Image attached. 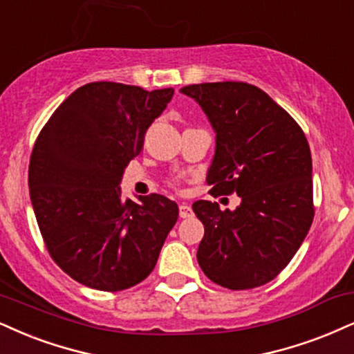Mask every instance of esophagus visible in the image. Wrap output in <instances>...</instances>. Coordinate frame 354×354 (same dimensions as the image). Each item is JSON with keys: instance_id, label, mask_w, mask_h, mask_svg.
<instances>
[{"instance_id": "obj_1", "label": "esophagus", "mask_w": 354, "mask_h": 354, "mask_svg": "<svg viewBox=\"0 0 354 354\" xmlns=\"http://www.w3.org/2000/svg\"><path fill=\"white\" fill-rule=\"evenodd\" d=\"M178 215H180V218L192 216V208L187 203H180L178 205Z\"/></svg>"}]
</instances>
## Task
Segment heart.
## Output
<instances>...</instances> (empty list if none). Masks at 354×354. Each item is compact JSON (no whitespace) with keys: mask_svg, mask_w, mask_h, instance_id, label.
Here are the masks:
<instances>
[{"mask_svg":"<svg viewBox=\"0 0 354 354\" xmlns=\"http://www.w3.org/2000/svg\"><path fill=\"white\" fill-rule=\"evenodd\" d=\"M174 185H177V182H174Z\"/></svg>","mask_w":354,"mask_h":354,"instance_id":"obj_1","label":"heart"}]
</instances>
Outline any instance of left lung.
Wrapping results in <instances>:
<instances>
[{"instance_id":"1","label":"left lung","mask_w":354,"mask_h":354,"mask_svg":"<svg viewBox=\"0 0 354 354\" xmlns=\"http://www.w3.org/2000/svg\"><path fill=\"white\" fill-rule=\"evenodd\" d=\"M216 133L210 195L241 197L236 210L192 205L205 226L197 261L231 290L264 286L290 263L310 230L312 156L304 131L266 91L244 82L187 85Z\"/></svg>"}]
</instances>
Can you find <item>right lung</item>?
<instances>
[{
    "label": "right lung",
    "instance_id": "1",
    "mask_svg": "<svg viewBox=\"0 0 354 354\" xmlns=\"http://www.w3.org/2000/svg\"><path fill=\"white\" fill-rule=\"evenodd\" d=\"M172 95L91 82L52 113L34 142L29 194L42 239L55 264L86 287L118 292L142 282L176 225V202L151 194L134 203L118 187Z\"/></svg>",
    "mask_w": 354,
    "mask_h": 354
}]
</instances>
